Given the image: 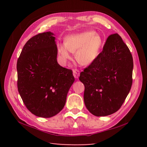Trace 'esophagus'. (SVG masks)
I'll return each instance as SVG.
<instances>
[{"label": "esophagus", "instance_id": "esophagus-1", "mask_svg": "<svg viewBox=\"0 0 147 147\" xmlns=\"http://www.w3.org/2000/svg\"><path fill=\"white\" fill-rule=\"evenodd\" d=\"M73 76H74V78H78L80 76V71L78 70H77V69H73Z\"/></svg>", "mask_w": 147, "mask_h": 147}]
</instances>
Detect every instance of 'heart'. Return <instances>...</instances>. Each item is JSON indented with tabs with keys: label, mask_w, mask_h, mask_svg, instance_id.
Listing matches in <instances>:
<instances>
[{
	"label": "heart",
	"mask_w": 147,
	"mask_h": 147,
	"mask_svg": "<svg viewBox=\"0 0 147 147\" xmlns=\"http://www.w3.org/2000/svg\"><path fill=\"white\" fill-rule=\"evenodd\" d=\"M102 43L100 35L94 31H85L67 36L64 43L57 45V51L63 62L72 59V53H75L80 64L89 65L97 58Z\"/></svg>",
	"instance_id": "heart-1"
}]
</instances>
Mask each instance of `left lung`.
Here are the masks:
<instances>
[{
  "label": "left lung",
  "instance_id": "1",
  "mask_svg": "<svg viewBox=\"0 0 147 147\" xmlns=\"http://www.w3.org/2000/svg\"><path fill=\"white\" fill-rule=\"evenodd\" d=\"M133 58L128 47L117 34L110 35L93 63L80 73L87 109L97 117L118 111L132 84Z\"/></svg>",
  "mask_w": 147,
  "mask_h": 147
}]
</instances>
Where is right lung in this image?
<instances>
[{"mask_svg":"<svg viewBox=\"0 0 147 147\" xmlns=\"http://www.w3.org/2000/svg\"><path fill=\"white\" fill-rule=\"evenodd\" d=\"M53 32L32 37L24 45L17 63V88L27 109L40 117H52L60 111L74 78L71 69L57 61V45Z\"/></svg>","mask_w":147,"mask_h":147,"instance_id":"add662e5","label":"right lung"}]
</instances>
